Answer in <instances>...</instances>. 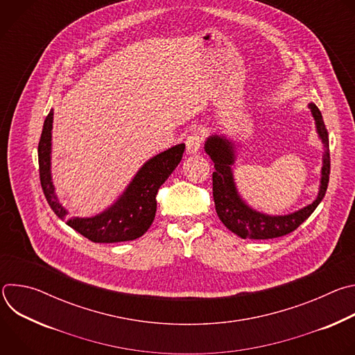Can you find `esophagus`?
<instances>
[{
  "mask_svg": "<svg viewBox=\"0 0 355 355\" xmlns=\"http://www.w3.org/2000/svg\"><path fill=\"white\" fill-rule=\"evenodd\" d=\"M202 141H204V132H202V130H192V132L187 136V140H185L188 153H189V155L196 153V151H198V150L200 148V146H202Z\"/></svg>",
  "mask_w": 355,
  "mask_h": 355,
  "instance_id": "esophagus-1",
  "label": "esophagus"
}]
</instances>
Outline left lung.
Segmentation results:
<instances>
[{
	"label": "left lung",
	"instance_id": "1",
	"mask_svg": "<svg viewBox=\"0 0 355 355\" xmlns=\"http://www.w3.org/2000/svg\"><path fill=\"white\" fill-rule=\"evenodd\" d=\"M312 115L316 121L318 132L326 146V155L323 159L322 168V184L320 191L313 204L308 205L295 214L286 216H268L260 212L252 211L237 195L230 166L234 162L233 157V144L225 137L212 136L205 144V151L215 163V173L212 174L214 185V200L215 208L222 223L240 236L241 239H254L266 240L285 236L296 230L303 222H305L313 211L320 204V200L326 195L330 177V153H329V132L323 122L322 114L315 104L309 105Z\"/></svg>",
	"mask_w": 355,
	"mask_h": 355
}]
</instances>
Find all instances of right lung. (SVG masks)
Returning a JSON list of instances; mask_svg holds the SVG:
<instances>
[{"mask_svg": "<svg viewBox=\"0 0 355 355\" xmlns=\"http://www.w3.org/2000/svg\"><path fill=\"white\" fill-rule=\"evenodd\" d=\"M53 111L44 119L37 146L39 177L43 193L52 211L70 227L94 243L130 241L147 232L155 220L157 192L182 159L185 144H177L150 159L136 174L126 192L116 204L94 218H67V211L59 204L50 178V140H52Z\"/></svg>", "mask_w": 355, "mask_h": 355, "instance_id": "right-lung-1", "label": "right lung"}]
</instances>
